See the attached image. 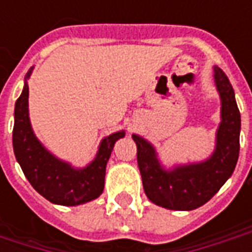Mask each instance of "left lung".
Returning <instances> with one entry per match:
<instances>
[{"label": "left lung", "mask_w": 252, "mask_h": 252, "mask_svg": "<svg viewBox=\"0 0 252 252\" xmlns=\"http://www.w3.org/2000/svg\"><path fill=\"white\" fill-rule=\"evenodd\" d=\"M220 95V124L216 146L209 158L201 162L164 167L147 139L133 133L143 189L155 205L171 211H193L206 204L220 190L236 167L240 150V112L229 79L220 67H213Z\"/></svg>", "instance_id": "8db88e82"}]
</instances>
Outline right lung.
I'll return each mask as SVG.
<instances>
[{
    "label": "right lung",
    "mask_w": 252,
    "mask_h": 252,
    "mask_svg": "<svg viewBox=\"0 0 252 252\" xmlns=\"http://www.w3.org/2000/svg\"><path fill=\"white\" fill-rule=\"evenodd\" d=\"M32 70L33 67L27 72L21 95L14 105V157L33 189L52 204L75 206L95 200L104 191L105 170L115 143L126 136V131L105 136L95 158L81 169L55 157L41 144L31 126L28 79Z\"/></svg>",
    "instance_id": "1"
}]
</instances>
